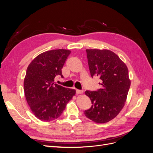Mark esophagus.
I'll return each instance as SVG.
<instances>
[{
    "label": "esophagus",
    "mask_w": 153,
    "mask_h": 153,
    "mask_svg": "<svg viewBox=\"0 0 153 153\" xmlns=\"http://www.w3.org/2000/svg\"><path fill=\"white\" fill-rule=\"evenodd\" d=\"M76 94H81L83 93V92H84V91H82V90H78V89H76Z\"/></svg>",
    "instance_id": "34e87169"
}]
</instances>
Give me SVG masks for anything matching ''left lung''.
Instances as JSON below:
<instances>
[{"mask_svg":"<svg viewBox=\"0 0 153 153\" xmlns=\"http://www.w3.org/2000/svg\"><path fill=\"white\" fill-rule=\"evenodd\" d=\"M92 77L98 76L101 88L97 91H85L92 106L84 114L96 123H106L115 118L123 108L131 85L128 69L112 51L87 49Z\"/></svg>","mask_w":153,"mask_h":153,"instance_id":"left-lung-1","label":"left lung"}]
</instances>
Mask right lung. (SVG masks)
I'll use <instances>...</instances> for the list:
<instances>
[{"label": "right lung", "instance_id": "add662e5", "mask_svg": "<svg viewBox=\"0 0 153 153\" xmlns=\"http://www.w3.org/2000/svg\"><path fill=\"white\" fill-rule=\"evenodd\" d=\"M71 51L48 50L35 57L27 67L24 81L27 102L39 120L51 121L61 116L76 91L55 84Z\"/></svg>", "mask_w": 153, "mask_h": 153}]
</instances>
